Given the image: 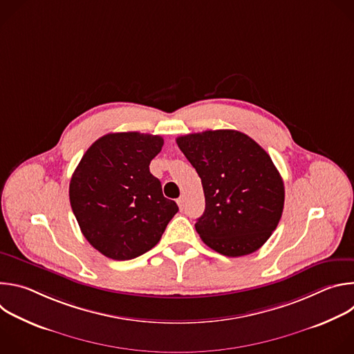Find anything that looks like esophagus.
Masks as SVG:
<instances>
[{"label":"esophagus","instance_id":"34e87169","mask_svg":"<svg viewBox=\"0 0 354 354\" xmlns=\"http://www.w3.org/2000/svg\"><path fill=\"white\" fill-rule=\"evenodd\" d=\"M176 203H178V206H179L180 210L185 209V198H183V197H179V198L176 200Z\"/></svg>","mask_w":354,"mask_h":354}]
</instances>
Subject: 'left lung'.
Masks as SVG:
<instances>
[{
  "instance_id": "left-lung-1",
  "label": "left lung",
  "mask_w": 354,
  "mask_h": 354,
  "mask_svg": "<svg viewBox=\"0 0 354 354\" xmlns=\"http://www.w3.org/2000/svg\"><path fill=\"white\" fill-rule=\"evenodd\" d=\"M203 185L206 209L194 227L224 257L258 250L276 230L284 183L266 151L236 130H206L176 138Z\"/></svg>"
}]
</instances>
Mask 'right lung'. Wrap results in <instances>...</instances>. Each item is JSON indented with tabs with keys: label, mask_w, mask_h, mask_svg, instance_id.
Returning a JSON list of instances; mask_svg holds the SVG:
<instances>
[{
	"label": "right lung",
	"mask_w": 354,
	"mask_h": 354,
	"mask_svg": "<svg viewBox=\"0 0 354 354\" xmlns=\"http://www.w3.org/2000/svg\"><path fill=\"white\" fill-rule=\"evenodd\" d=\"M162 145L161 136L111 133L97 138L75 168L71 209L86 241L102 255L129 261L145 254L178 213L149 172Z\"/></svg>",
	"instance_id": "add662e5"
}]
</instances>
